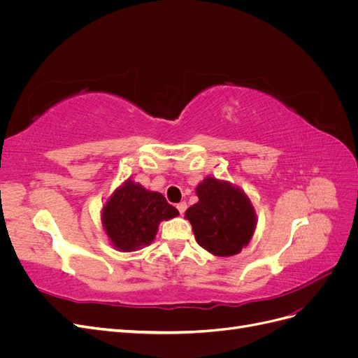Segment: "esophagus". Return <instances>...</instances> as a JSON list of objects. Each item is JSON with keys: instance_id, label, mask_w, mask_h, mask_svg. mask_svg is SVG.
Masks as SVG:
<instances>
[{"instance_id": "esophagus-1", "label": "esophagus", "mask_w": 358, "mask_h": 358, "mask_svg": "<svg viewBox=\"0 0 358 358\" xmlns=\"http://www.w3.org/2000/svg\"><path fill=\"white\" fill-rule=\"evenodd\" d=\"M176 208H178L179 213L183 215V213H185V210H187V203H185V201H180V203L176 206Z\"/></svg>"}]
</instances>
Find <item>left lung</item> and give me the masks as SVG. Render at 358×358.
<instances>
[{
	"label": "left lung",
	"instance_id": "left-lung-1",
	"mask_svg": "<svg viewBox=\"0 0 358 358\" xmlns=\"http://www.w3.org/2000/svg\"><path fill=\"white\" fill-rule=\"evenodd\" d=\"M199 201L187 209L197 243L216 257H230L251 241L257 225L254 206L230 182L206 178L197 188Z\"/></svg>",
	"mask_w": 358,
	"mask_h": 358
}]
</instances>
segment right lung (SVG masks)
<instances>
[{
    "label": "right lung",
    "instance_id": "right-lung-1",
    "mask_svg": "<svg viewBox=\"0 0 358 358\" xmlns=\"http://www.w3.org/2000/svg\"><path fill=\"white\" fill-rule=\"evenodd\" d=\"M178 215L179 210L162 194L128 179L103 206L101 222L117 251L131 252L152 243L159 222Z\"/></svg>",
    "mask_w": 358,
    "mask_h": 358
}]
</instances>
